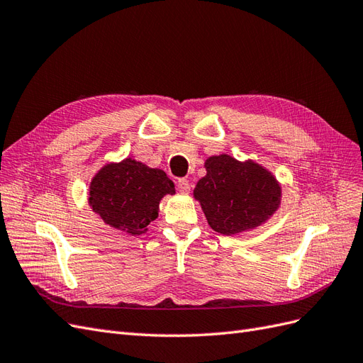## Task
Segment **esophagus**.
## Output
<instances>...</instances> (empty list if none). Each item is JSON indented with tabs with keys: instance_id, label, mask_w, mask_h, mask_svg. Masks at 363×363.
<instances>
[{
	"instance_id": "1",
	"label": "esophagus",
	"mask_w": 363,
	"mask_h": 363,
	"mask_svg": "<svg viewBox=\"0 0 363 363\" xmlns=\"http://www.w3.org/2000/svg\"><path fill=\"white\" fill-rule=\"evenodd\" d=\"M177 188H179V191H180V192H183V194H188V192L191 191V183H189V180H188V179H179V182H177Z\"/></svg>"
}]
</instances>
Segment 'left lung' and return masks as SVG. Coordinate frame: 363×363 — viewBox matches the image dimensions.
Segmentation results:
<instances>
[{"instance_id":"1","label":"left lung","mask_w":363,"mask_h":363,"mask_svg":"<svg viewBox=\"0 0 363 363\" xmlns=\"http://www.w3.org/2000/svg\"><path fill=\"white\" fill-rule=\"evenodd\" d=\"M207 174L196 183L207 223L221 235H236L265 223L280 204V186L271 172L255 162H238L227 155L208 157Z\"/></svg>"}]
</instances>
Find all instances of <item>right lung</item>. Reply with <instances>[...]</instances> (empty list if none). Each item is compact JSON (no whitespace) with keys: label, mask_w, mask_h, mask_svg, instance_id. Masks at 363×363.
<instances>
[{"label":"right lung","mask_w":363,"mask_h":363,"mask_svg":"<svg viewBox=\"0 0 363 363\" xmlns=\"http://www.w3.org/2000/svg\"><path fill=\"white\" fill-rule=\"evenodd\" d=\"M167 194H175V188L162 169L125 159L106 164L95 175L89 203L106 224L130 235H140L157 218L159 203Z\"/></svg>","instance_id":"add662e5"}]
</instances>
